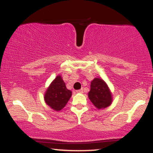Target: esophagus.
Wrapping results in <instances>:
<instances>
[{"label":"esophagus","instance_id":"34e87169","mask_svg":"<svg viewBox=\"0 0 153 153\" xmlns=\"http://www.w3.org/2000/svg\"><path fill=\"white\" fill-rule=\"evenodd\" d=\"M77 93H80V94H82L83 93V90L82 89H80V90H78L76 91Z\"/></svg>","mask_w":153,"mask_h":153}]
</instances>
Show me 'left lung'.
I'll use <instances>...</instances> for the list:
<instances>
[{"label": "left lung", "instance_id": "8db88e82", "mask_svg": "<svg viewBox=\"0 0 153 153\" xmlns=\"http://www.w3.org/2000/svg\"><path fill=\"white\" fill-rule=\"evenodd\" d=\"M88 98L93 104L98 109H102L111 104L112 94L104 80L95 78L91 82V91Z\"/></svg>", "mask_w": 153, "mask_h": 153}]
</instances>
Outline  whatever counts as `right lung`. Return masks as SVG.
<instances>
[{
    "instance_id": "obj_1",
    "label": "right lung",
    "mask_w": 153,
    "mask_h": 153,
    "mask_svg": "<svg viewBox=\"0 0 153 153\" xmlns=\"http://www.w3.org/2000/svg\"><path fill=\"white\" fill-rule=\"evenodd\" d=\"M72 96V91L66 88L61 75H57L45 93V103L51 108L59 111L62 110Z\"/></svg>"
}]
</instances>
